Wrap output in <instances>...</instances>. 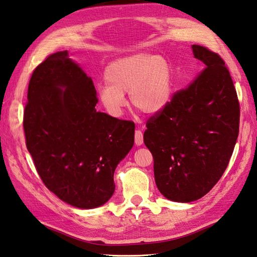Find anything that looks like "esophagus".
<instances>
[{"instance_id":"esophagus-1","label":"esophagus","mask_w":257,"mask_h":257,"mask_svg":"<svg viewBox=\"0 0 257 257\" xmlns=\"http://www.w3.org/2000/svg\"><path fill=\"white\" fill-rule=\"evenodd\" d=\"M135 143L137 146H141L143 143V134L141 130H136L135 133Z\"/></svg>"}]
</instances>
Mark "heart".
<instances>
[{"mask_svg":"<svg viewBox=\"0 0 257 257\" xmlns=\"http://www.w3.org/2000/svg\"><path fill=\"white\" fill-rule=\"evenodd\" d=\"M106 83L97 85L98 99L108 114L120 117L130 103L146 114H158L173 95V69L162 55L133 53L110 62L105 70Z\"/></svg>","mask_w":257,"mask_h":257,"instance_id":"heart-1","label":"heart"}]
</instances>
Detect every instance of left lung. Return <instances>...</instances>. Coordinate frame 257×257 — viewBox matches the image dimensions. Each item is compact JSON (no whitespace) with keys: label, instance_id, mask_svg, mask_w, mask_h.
<instances>
[{"label":"left lung","instance_id":"8db88e82","mask_svg":"<svg viewBox=\"0 0 257 257\" xmlns=\"http://www.w3.org/2000/svg\"><path fill=\"white\" fill-rule=\"evenodd\" d=\"M192 49L202 62L201 71L149 119L143 135L153 156L158 189L177 202L199 199L218 183L240 123V105L224 61L206 47L193 45Z\"/></svg>","mask_w":257,"mask_h":257}]
</instances>
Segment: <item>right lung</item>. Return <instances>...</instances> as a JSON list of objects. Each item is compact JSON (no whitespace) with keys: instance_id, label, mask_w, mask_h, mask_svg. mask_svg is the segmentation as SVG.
Instances as JSON below:
<instances>
[{"instance_id":"right-lung-1","label":"right lung","mask_w":257,"mask_h":257,"mask_svg":"<svg viewBox=\"0 0 257 257\" xmlns=\"http://www.w3.org/2000/svg\"><path fill=\"white\" fill-rule=\"evenodd\" d=\"M24 111L26 147L46 187L92 209L115 192L114 172L135 142V123L97 111L93 81L68 51L34 70Z\"/></svg>"}]
</instances>
